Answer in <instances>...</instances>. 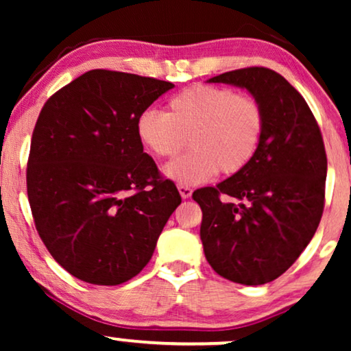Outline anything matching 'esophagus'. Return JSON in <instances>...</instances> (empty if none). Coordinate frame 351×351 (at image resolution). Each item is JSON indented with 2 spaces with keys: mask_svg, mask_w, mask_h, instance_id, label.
<instances>
[{
  "mask_svg": "<svg viewBox=\"0 0 351 351\" xmlns=\"http://www.w3.org/2000/svg\"><path fill=\"white\" fill-rule=\"evenodd\" d=\"M177 189H179V193L184 199H189L191 193H193V190H191L190 186H186V185H177Z\"/></svg>",
  "mask_w": 351,
  "mask_h": 351,
  "instance_id": "esophagus-1",
  "label": "esophagus"
}]
</instances>
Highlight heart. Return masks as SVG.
Returning a JSON list of instances; mask_svg holds the SVG:
<instances>
[{
    "mask_svg": "<svg viewBox=\"0 0 351 351\" xmlns=\"http://www.w3.org/2000/svg\"><path fill=\"white\" fill-rule=\"evenodd\" d=\"M262 105L233 89L198 84L167 100L166 113L145 110L138 114V141L158 158H174L190 145L193 150L167 162L165 176L179 185L193 186L220 171L238 174L256 156L263 134Z\"/></svg>",
    "mask_w": 351,
    "mask_h": 351,
    "instance_id": "1",
    "label": "heart"
}]
</instances>
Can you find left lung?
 <instances>
[{
    "mask_svg": "<svg viewBox=\"0 0 351 351\" xmlns=\"http://www.w3.org/2000/svg\"><path fill=\"white\" fill-rule=\"evenodd\" d=\"M208 83L246 89L262 105L263 134L252 161L193 193L199 237L220 276L261 286L281 276L308 246L324 208V142L305 99L263 66L227 71Z\"/></svg>",
    "mask_w": 351,
    "mask_h": 351,
    "instance_id": "obj_1",
    "label": "left lung"
}]
</instances>
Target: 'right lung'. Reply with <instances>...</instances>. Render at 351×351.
<instances>
[{"mask_svg":"<svg viewBox=\"0 0 351 351\" xmlns=\"http://www.w3.org/2000/svg\"><path fill=\"white\" fill-rule=\"evenodd\" d=\"M172 88L90 70L57 90L38 117L28 201L47 251L81 281L117 286L138 275L182 203L136 132L138 114Z\"/></svg>","mask_w":351,"mask_h":351,"instance_id":"obj_1","label":"right lung"}]
</instances>
